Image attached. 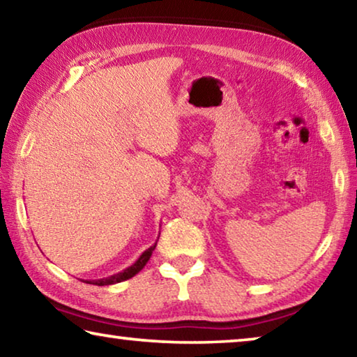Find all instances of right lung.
Here are the masks:
<instances>
[{
    "mask_svg": "<svg viewBox=\"0 0 357 357\" xmlns=\"http://www.w3.org/2000/svg\"><path fill=\"white\" fill-rule=\"evenodd\" d=\"M157 243H154V245H151L149 249L144 250L140 258L137 259V261L129 266V268H126L124 271H121L118 274H113L110 277H105V279H99V280H83L84 283H93V285H99V287H104V285H114V283H119V282H124L128 279H132L135 274L140 273V271L144 268V264L148 263V259L153 255V250L155 249Z\"/></svg>",
    "mask_w": 357,
    "mask_h": 357,
    "instance_id": "obj_1",
    "label": "right lung"
}]
</instances>
